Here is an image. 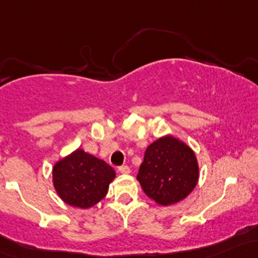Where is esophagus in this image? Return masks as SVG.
I'll list each match as a JSON object with an SVG mask.
<instances>
[{
  "mask_svg": "<svg viewBox=\"0 0 258 258\" xmlns=\"http://www.w3.org/2000/svg\"><path fill=\"white\" fill-rule=\"evenodd\" d=\"M118 172H121V174H130L131 170H130V168L127 165H122L118 166Z\"/></svg>",
  "mask_w": 258,
  "mask_h": 258,
  "instance_id": "1",
  "label": "esophagus"
}]
</instances>
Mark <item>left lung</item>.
<instances>
[{
    "label": "left lung",
    "instance_id": "obj_1",
    "mask_svg": "<svg viewBox=\"0 0 258 258\" xmlns=\"http://www.w3.org/2000/svg\"><path fill=\"white\" fill-rule=\"evenodd\" d=\"M200 177V166L191 147L171 135L158 138L144 153L137 180L155 203L175 205L194 191Z\"/></svg>",
    "mask_w": 258,
    "mask_h": 258
}]
</instances>
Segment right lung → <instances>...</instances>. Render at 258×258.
<instances>
[{"mask_svg": "<svg viewBox=\"0 0 258 258\" xmlns=\"http://www.w3.org/2000/svg\"><path fill=\"white\" fill-rule=\"evenodd\" d=\"M115 177V170L105 161L79 148L56 161L52 168V183L58 197L66 205L82 209L100 202Z\"/></svg>", "mask_w": 258, "mask_h": 258, "instance_id": "obj_1", "label": "right lung"}]
</instances>
